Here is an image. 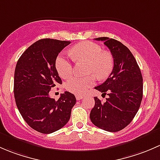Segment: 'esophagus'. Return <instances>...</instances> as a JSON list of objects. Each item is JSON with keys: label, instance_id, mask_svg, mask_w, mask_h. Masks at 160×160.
<instances>
[{"label": "esophagus", "instance_id": "esophagus-1", "mask_svg": "<svg viewBox=\"0 0 160 160\" xmlns=\"http://www.w3.org/2000/svg\"><path fill=\"white\" fill-rule=\"evenodd\" d=\"M75 97H76V99L77 100H81V99H82V98H84V95H75Z\"/></svg>", "mask_w": 160, "mask_h": 160}]
</instances>
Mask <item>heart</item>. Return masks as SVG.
I'll return each mask as SVG.
<instances>
[{
  "mask_svg": "<svg viewBox=\"0 0 160 160\" xmlns=\"http://www.w3.org/2000/svg\"><path fill=\"white\" fill-rule=\"evenodd\" d=\"M77 62H86L87 72L92 75L87 77H72L65 84V88L72 93L84 94L95 85V77L99 80L106 79L114 68V58L110 52L102 51L99 44L83 42L72 48L70 52ZM56 69L63 78H68L73 72V65L68 57L59 55L56 59Z\"/></svg>",
  "mask_w": 160,
  "mask_h": 160,
  "instance_id": "heart-1",
  "label": "heart"
}]
</instances>
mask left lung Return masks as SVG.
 <instances>
[{
  "label": "left lung",
  "instance_id": "obj_1",
  "mask_svg": "<svg viewBox=\"0 0 160 160\" xmlns=\"http://www.w3.org/2000/svg\"><path fill=\"white\" fill-rule=\"evenodd\" d=\"M102 41L114 58V68L106 81L95 89L108 95L105 102L95 97L90 119L97 127L108 132L120 131L128 126L139 110L142 99V76L132 52L118 41L107 37Z\"/></svg>",
  "mask_w": 160,
  "mask_h": 160
}]
</instances>
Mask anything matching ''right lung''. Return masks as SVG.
<instances>
[{
  "mask_svg": "<svg viewBox=\"0 0 160 160\" xmlns=\"http://www.w3.org/2000/svg\"><path fill=\"white\" fill-rule=\"evenodd\" d=\"M71 42L44 38L26 49L16 65L14 93L21 116L33 129L44 134L62 129L70 119L76 102L65 92L56 101L49 96L55 84H62L55 68L58 53Z\"/></svg>",
  "mask_w": 160,
  "mask_h": 160,
  "instance_id": "obj_1",
  "label": "right lung"
}]
</instances>
